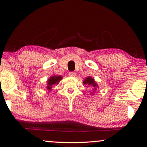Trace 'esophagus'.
I'll use <instances>...</instances> for the list:
<instances>
[{"instance_id": "1", "label": "esophagus", "mask_w": 147, "mask_h": 147, "mask_svg": "<svg viewBox=\"0 0 147 147\" xmlns=\"http://www.w3.org/2000/svg\"><path fill=\"white\" fill-rule=\"evenodd\" d=\"M69 76L74 77V76H76V73H74V72H70V73H69Z\"/></svg>"}]
</instances>
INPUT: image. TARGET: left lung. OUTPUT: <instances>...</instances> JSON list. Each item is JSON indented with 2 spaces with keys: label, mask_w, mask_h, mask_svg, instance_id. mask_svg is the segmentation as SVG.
<instances>
[{
  "label": "left lung",
  "mask_w": 147,
  "mask_h": 147,
  "mask_svg": "<svg viewBox=\"0 0 147 147\" xmlns=\"http://www.w3.org/2000/svg\"><path fill=\"white\" fill-rule=\"evenodd\" d=\"M83 83L85 84V85H88L93 87V91L94 90H96V88H98V85L95 82L93 78H91V76H88L87 77V78H86V79L84 80V81L83 82Z\"/></svg>",
  "instance_id": "1"
}]
</instances>
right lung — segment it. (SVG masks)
I'll return each instance as SVG.
<instances>
[{"mask_svg":"<svg viewBox=\"0 0 147 147\" xmlns=\"http://www.w3.org/2000/svg\"><path fill=\"white\" fill-rule=\"evenodd\" d=\"M61 79L62 77L60 75H54L50 77L48 80H47V89H48L49 91H51V89L53 88V87L54 86L57 85V84H58Z\"/></svg>","mask_w":147,"mask_h":147,"instance_id":"right-lung-1","label":"right lung"}]
</instances>
